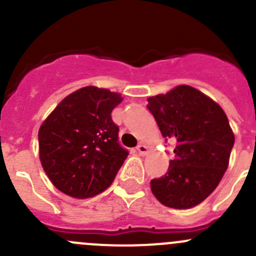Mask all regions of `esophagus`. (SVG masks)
I'll return each mask as SVG.
<instances>
[{"instance_id": "obj_1", "label": "esophagus", "mask_w": 256, "mask_h": 256, "mask_svg": "<svg viewBox=\"0 0 256 256\" xmlns=\"http://www.w3.org/2000/svg\"><path fill=\"white\" fill-rule=\"evenodd\" d=\"M136 151H138L140 154H142V156H144V154H146L147 152H148V147L144 146V144H138V147H136Z\"/></svg>"}]
</instances>
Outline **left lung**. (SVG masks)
Returning a JSON list of instances; mask_svg holds the SVG:
<instances>
[{
  "mask_svg": "<svg viewBox=\"0 0 256 256\" xmlns=\"http://www.w3.org/2000/svg\"><path fill=\"white\" fill-rule=\"evenodd\" d=\"M147 102L162 136L176 142L168 171L151 180L152 193L166 207H194L216 190L228 168L234 146L228 118L210 98L188 85Z\"/></svg>",
  "mask_w": 256,
  "mask_h": 256,
  "instance_id": "8db88e82",
  "label": "left lung"
}]
</instances>
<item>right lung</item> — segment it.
<instances>
[{"label":"right lung","mask_w":256,"mask_h":256,"mask_svg":"<svg viewBox=\"0 0 256 256\" xmlns=\"http://www.w3.org/2000/svg\"><path fill=\"white\" fill-rule=\"evenodd\" d=\"M121 102L118 92L85 86L62 100L42 124L40 158L60 192L94 197L115 180L128 154L118 142V126L112 118Z\"/></svg>","instance_id":"right-lung-1"}]
</instances>
